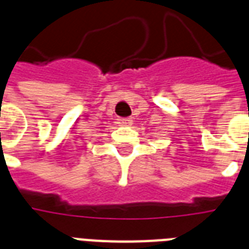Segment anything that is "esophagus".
Wrapping results in <instances>:
<instances>
[{"label": "esophagus", "instance_id": "obj_1", "mask_svg": "<svg viewBox=\"0 0 249 249\" xmlns=\"http://www.w3.org/2000/svg\"><path fill=\"white\" fill-rule=\"evenodd\" d=\"M131 119L130 118H120L118 119V124L119 125H123V126H126V125H130L131 124Z\"/></svg>", "mask_w": 249, "mask_h": 249}]
</instances>
